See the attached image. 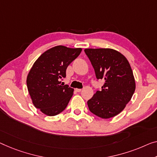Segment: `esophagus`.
<instances>
[{"mask_svg": "<svg viewBox=\"0 0 157 157\" xmlns=\"http://www.w3.org/2000/svg\"><path fill=\"white\" fill-rule=\"evenodd\" d=\"M81 89H75V92H81Z\"/></svg>", "mask_w": 157, "mask_h": 157, "instance_id": "1", "label": "esophagus"}]
</instances>
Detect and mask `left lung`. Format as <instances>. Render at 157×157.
<instances>
[{
  "instance_id": "1",
  "label": "left lung",
  "mask_w": 157,
  "mask_h": 157,
  "mask_svg": "<svg viewBox=\"0 0 157 157\" xmlns=\"http://www.w3.org/2000/svg\"><path fill=\"white\" fill-rule=\"evenodd\" d=\"M85 52L97 78L105 82L101 90L87 101L89 109L101 118L116 116L125 109L135 90L129 62L122 53L112 48H86Z\"/></svg>"
}]
</instances>
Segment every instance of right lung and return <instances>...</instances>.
I'll list each match as a JSON object with an SVG mask.
<instances>
[{
	"label": "right lung",
	"mask_w": 157,
	"mask_h": 157,
	"mask_svg": "<svg viewBox=\"0 0 157 157\" xmlns=\"http://www.w3.org/2000/svg\"><path fill=\"white\" fill-rule=\"evenodd\" d=\"M81 48L57 46L39 56L28 73L27 86L34 106L48 116L64 111L74 90L63 86L60 79L65 78L68 65L80 54Z\"/></svg>",
	"instance_id": "add662e5"
}]
</instances>
